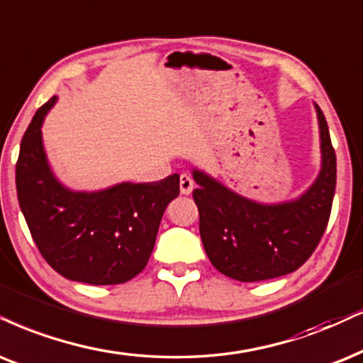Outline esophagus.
Listing matches in <instances>:
<instances>
[{
    "instance_id": "1",
    "label": "esophagus",
    "mask_w": 363,
    "mask_h": 363,
    "mask_svg": "<svg viewBox=\"0 0 363 363\" xmlns=\"http://www.w3.org/2000/svg\"><path fill=\"white\" fill-rule=\"evenodd\" d=\"M179 187H181L182 194H191L192 189H194V181L189 174H181V179H179Z\"/></svg>"
}]
</instances>
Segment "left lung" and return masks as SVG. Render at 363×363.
I'll return each mask as SVG.
<instances>
[{"label": "left lung", "mask_w": 363, "mask_h": 363, "mask_svg": "<svg viewBox=\"0 0 363 363\" xmlns=\"http://www.w3.org/2000/svg\"><path fill=\"white\" fill-rule=\"evenodd\" d=\"M320 125L322 171L305 194L281 204L246 199L201 171L192 191L199 209V233L216 269L238 281L283 277L300 268L327 229L337 184V157L323 112L315 104Z\"/></svg>", "instance_id": "8db88e82"}]
</instances>
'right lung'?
Segmentation results:
<instances>
[{
	"label": "right lung",
	"instance_id": "right-lung-1",
	"mask_svg": "<svg viewBox=\"0 0 363 363\" xmlns=\"http://www.w3.org/2000/svg\"><path fill=\"white\" fill-rule=\"evenodd\" d=\"M57 102L36 110L16 162L21 213L41 256L72 281L121 284L137 277L152 253L164 211L179 196V176L99 192H73L57 181L45 155L41 123Z\"/></svg>",
	"mask_w": 363,
	"mask_h": 363
}]
</instances>
